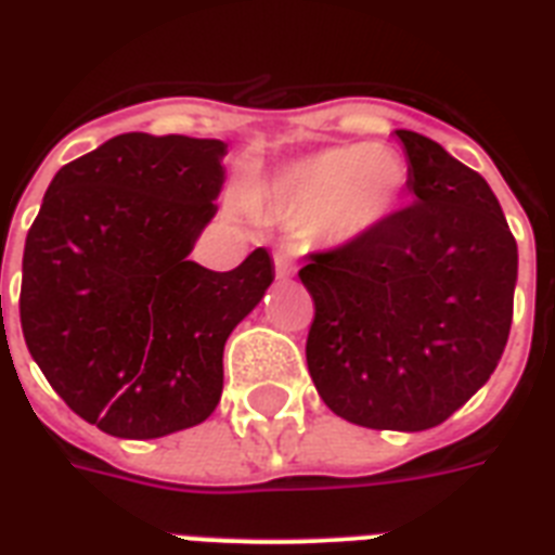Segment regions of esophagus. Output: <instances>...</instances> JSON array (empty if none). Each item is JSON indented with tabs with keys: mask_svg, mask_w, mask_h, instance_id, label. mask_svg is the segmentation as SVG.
I'll return each instance as SVG.
<instances>
[{
	"mask_svg": "<svg viewBox=\"0 0 555 555\" xmlns=\"http://www.w3.org/2000/svg\"><path fill=\"white\" fill-rule=\"evenodd\" d=\"M276 273L282 279L294 276V273H296V261H294V256H291V253H279V256H276Z\"/></svg>",
	"mask_w": 555,
	"mask_h": 555,
	"instance_id": "obj_1",
	"label": "esophagus"
}]
</instances>
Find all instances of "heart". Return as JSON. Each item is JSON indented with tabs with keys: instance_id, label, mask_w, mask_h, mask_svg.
<instances>
[{
	"instance_id": "1",
	"label": "heart",
	"mask_w": 555,
	"mask_h": 555,
	"mask_svg": "<svg viewBox=\"0 0 555 555\" xmlns=\"http://www.w3.org/2000/svg\"><path fill=\"white\" fill-rule=\"evenodd\" d=\"M409 181L403 158L379 143L331 146L279 167L253 190V207L294 233L357 242L395 212Z\"/></svg>"
}]
</instances>
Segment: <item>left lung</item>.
<instances>
[{"label": "left lung", "instance_id": "obj_1", "mask_svg": "<svg viewBox=\"0 0 555 555\" xmlns=\"http://www.w3.org/2000/svg\"><path fill=\"white\" fill-rule=\"evenodd\" d=\"M412 207L369 235L311 253L308 371L343 421L423 431L455 414L499 365L518 247L490 184L440 143L397 129Z\"/></svg>", "mask_w": 555, "mask_h": 555}]
</instances>
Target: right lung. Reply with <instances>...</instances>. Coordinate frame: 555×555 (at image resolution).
<instances>
[{
    "label": "right lung",
    "mask_w": 555,
    "mask_h": 555,
    "mask_svg": "<svg viewBox=\"0 0 555 555\" xmlns=\"http://www.w3.org/2000/svg\"><path fill=\"white\" fill-rule=\"evenodd\" d=\"M224 141L117 134L48 184L22 256L25 346L56 395L115 438L198 426L224 388V343L273 259L216 273L190 253L216 216Z\"/></svg>",
    "instance_id": "right-lung-1"
}]
</instances>
